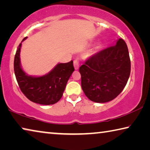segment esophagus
<instances>
[{"instance_id": "1", "label": "esophagus", "mask_w": 150, "mask_h": 150, "mask_svg": "<svg viewBox=\"0 0 150 150\" xmlns=\"http://www.w3.org/2000/svg\"><path fill=\"white\" fill-rule=\"evenodd\" d=\"M74 66L75 70H78V69H79L80 64H79V62H78L77 60H74Z\"/></svg>"}]
</instances>
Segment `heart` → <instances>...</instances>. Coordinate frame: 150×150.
<instances>
[{"label":"heart","instance_id":"1","mask_svg":"<svg viewBox=\"0 0 150 150\" xmlns=\"http://www.w3.org/2000/svg\"><path fill=\"white\" fill-rule=\"evenodd\" d=\"M101 47H102L101 45H100V44H98L96 46V49L97 50H100V48H101Z\"/></svg>","mask_w":150,"mask_h":150}]
</instances>
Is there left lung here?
Instances as JSON below:
<instances>
[{
    "mask_svg": "<svg viewBox=\"0 0 150 150\" xmlns=\"http://www.w3.org/2000/svg\"><path fill=\"white\" fill-rule=\"evenodd\" d=\"M130 70L127 46L123 39L119 38L116 45L95 54L80 66L82 90L91 101H111L126 86Z\"/></svg>",
    "mask_w": 150,
    "mask_h": 150,
    "instance_id": "obj_1",
    "label": "left lung"
}]
</instances>
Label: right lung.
<instances>
[{
  "label": "right lung",
  "instance_id": "obj_1",
  "mask_svg": "<svg viewBox=\"0 0 150 150\" xmlns=\"http://www.w3.org/2000/svg\"><path fill=\"white\" fill-rule=\"evenodd\" d=\"M21 46L22 43L19 45L14 56V70L22 92L30 101L39 104L51 105L58 102L62 96L68 80L74 71L73 61L59 63L50 72L42 76H28L21 65Z\"/></svg>",
  "mask_w": 150,
  "mask_h": 150
}]
</instances>
